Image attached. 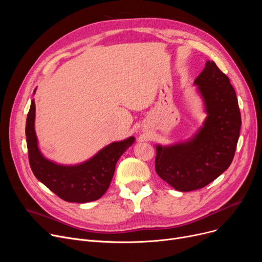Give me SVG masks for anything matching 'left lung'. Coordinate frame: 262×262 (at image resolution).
<instances>
[{"label": "left lung", "mask_w": 262, "mask_h": 262, "mask_svg": "<svg viewBox=\"0 0 262 262\" xmlns=\"http://www.w3.org/2000/svg\"><path fill=\"white\" fill-rule=\"evenodd\" d=\"M208 116L189 142L156 146L155 170L178 191L207 186L228 169L240 135L241 115L235 89L214 61L206 62L194 79Z\"/></svg>", "instance_id": "obj_1"}]
</instances>
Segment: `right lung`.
<instances>
[{"label":"right lung","instance_id":"right-lung-1","mask_svg":"<svg viewBox=\"0 0 262 262\" xmlns=\"http://www.w3.org/2000/svg\"><path fill=\"white\" fill-rule=\"evenodd\" d=\"M35 102L27 114L25 135L31 169L38 181L58 198L70 203H87L99 200L107 191L122 154L134 143L135 138L107 145L90 160L73 167L58 166L46 159L37 145L34 128Z\"/></svg>","mask_w":262,"mask_h":262}]
</instances>
